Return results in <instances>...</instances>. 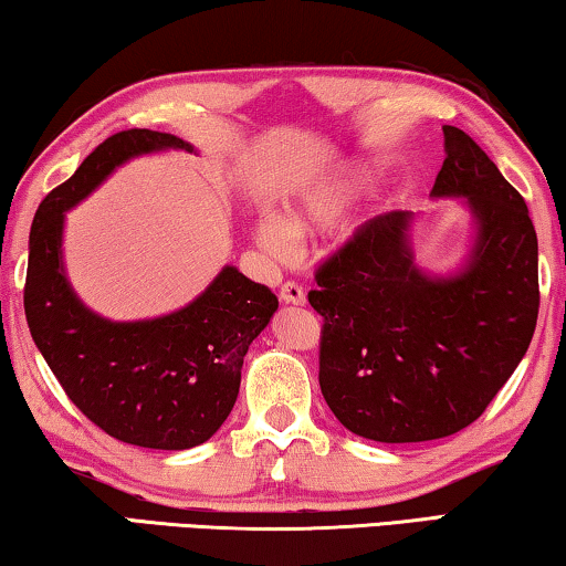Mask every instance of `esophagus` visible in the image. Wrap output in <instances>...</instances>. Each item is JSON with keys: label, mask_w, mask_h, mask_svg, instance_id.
<instances>
[{"label": "esophagus", "mask_w": 566, "mask_h": 566, "mask_svg": "<svg viewBox=\"0 0 566 566\" xmlns=\"http://www.w3.org/2000/svg\"><path fill=\"white\" fill-rule=\"evenodd\" d=\"M277 296H281L283 303H293V306H303V303H306V293H303L298 283L291 281L281 285V293H277Z\"/></svg>", "instance_id": "1"}]
</instances>
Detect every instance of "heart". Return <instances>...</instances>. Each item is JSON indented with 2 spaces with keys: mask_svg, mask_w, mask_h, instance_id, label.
Wrapping results in <instances>:
<instances>
[{
  "mask_svg": "<svg viewBox=\"0 0 566 566\" xmlns=\"http://www.w3.org/2000/svg\"><path fill=\"white\" fill-rule=\"evenodd\" d=\"M373 168L352 166L339 176L311 186L289 207L285 219H263L255 227L258 248L270 258L285 260L296 237H311L334 227L365 188L373 184Z\"/></svg>",
  "mask_w": 566,
  "mask_h": 566,
  "instance_id": "1",
  "label": "heart"
}]
</instances>
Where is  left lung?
Returning <instances> with one entry per match:
<instances>
[{
    "mask_svg": "<svg viewBox=\"0 0 566 566\" xmlns=\"http://www.w3.org/2000/svg\"><path fill=\"white\" fill-rule=\"evenodd\" d=\"M433 199L474 217L467 263L419 268L413 211L370 219L316 270L308 303L324 318L318 385L357 437L408 444L478 421L526 355L538 316V242L523 196L485 150L444 125Z\"/></svg>",
    "mask_w": 566,
    "mask_h": 566,
    "instance_id": "obj_1",
    "label": "left lung"
}]
</instances>
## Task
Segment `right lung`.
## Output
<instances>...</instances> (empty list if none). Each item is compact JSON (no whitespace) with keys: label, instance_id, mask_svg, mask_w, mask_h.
Wrapping results in <instances>:
<instances>
[{"label":"right lung","instance_id":"add662e5","mask_svg":"<svg viewBox=\"0 0 566 566\" xmlns=\"http://www.w3.org/2000/svg\"><path fill=\"white\" fill-rule=\"evenodd\" d=\"M193 145L168 133L125 129L53 188L30 229L24 316L40 355L73 406L109 437L147 449H191L232 411L242 359L277 308L275 293L224 265L209 289L174 314L109 322L86 308L63 270L65 211L137 155Z\"/></svg>","mask_w":566,"mask_h":566}]
</instances>
